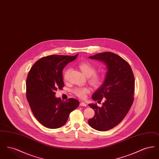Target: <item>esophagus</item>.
<instances>
[{
    "label": "esophagus",
    "instance_id": "1",
    "mask_svg": "<svg viewBox=\"0 0 159 159\" xmlns=\"http://www.w3.org/2000/svg\"><path fill=\"white\" fill-rule=\"evenodd\" d=\"M80 106H83V107H86V106H87V104H85L84 102H81L80 103Z\"/></svg>",
    "mask_w": 159,
    "mask_h": 159
}]
</instances>
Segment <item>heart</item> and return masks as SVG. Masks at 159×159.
Listing matches in <instances>:
<instances>
[{
	"label": "heart",
	"mask_w": 159,
	"mask_h": 159,
	"mask_svg": "<svg viewBox=\"0 0 159 159\" xmlns=\"http://www.w3.org/2000/svg\"><path fill=\"white\" fill-rule=\"evenodd\" d=\"M79 67L82 71L83 74L87 77H89V82L93 85H98L101 83L102 76L100 74L96 73V68L94 66L89 62H81L79 64ZM69 69H67L65 71L64 74V78L66 79L68 75ZM90 92L89 88L88 87H80L76 88L73 92L77 97L83 98L86 97V94Z\"/></svg>",
	"instance_id": "heart-1"
}]
</instances>
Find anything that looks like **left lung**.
I'll return each instance as SVG.
<instances>
[{
  "label": "left lung",
  "mask_w": 159,
  "mask_h": 159,
  "mask_svg": "<svg viewBox=\"0 0 159 159\" xmlns=\"http://www.w3.org/2000/svg\"><path fill=\"white\" fill-rule=\"evenodd\" d=\"M89 58L104 63L107 71L104 82L92 96L94 101H105L101 107L88 105L95 111L88 123L94 129L106 131L119 124L132 105L134 76L128 63L116 53L102 52Z\"/></svg>",
  "instance_id": "1"
}]
</instances>
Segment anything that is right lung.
<instances>
[{"label":"right lung","mask_w":159,"mask_h":159,"mask_svg":"<svg viewBox=\"0 0 159 159\" xmlns=\"http://www.w3.org/2000/svg\"><path fill=\"white\" fill-rule=\"evenodd\" d=\"M75 56L53 55L36 61L28 74L26 97L36 119L49 129L59 128L68 120L70 113L79 106L76 99L64 101L55 97V91L64 86L62 70L75 60Z\"/></svg>","instance_id":"obj_1"}]
</instances>
